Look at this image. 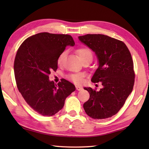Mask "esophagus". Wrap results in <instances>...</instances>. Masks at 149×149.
Wrapping results in <instances>:
<instances>
[{"label": "esophagus", "instance_id": "34e87169", "mask_svg": "<svg viewBox=\"0 0 149 149\" xmlns=\"http://www.w3.org/2000/svg\"><path fill=\"white\" fill-rule=\"evenodd\" d=\"M75 88H76V90L77 91H81V90H83V88H82L80 86H75Z\"/></svg>", "mask_w": 149, "mask_h": 149}]
</instances>
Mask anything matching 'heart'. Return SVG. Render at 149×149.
Masks as SVG:
<instances>
[{
  "label": "heart",
  "instance_id": "heart-1",
  "mask_svg": "<svg viewBox=\"0 0 149 149\" xmlns=\"http://www.w3.org/2000/svg\"><path fill=\"white\" fill-rule=\"evenodd\" d=\"M77 54L81 61H83V59L86 58H93V54L91 52V50L88 48H81L77 50ZM66 51L63 52L61 54H60L58 58V64L61 63L63 58H65L66 56ZM70 79L75 83H80L82 81V77H83V75L81 74H75L70 75Z\"/></svg>",
  "mask_w": 149,
  "mask_h": 149
}]
</instances>
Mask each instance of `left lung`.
<instances>
[{
	"label": "left lung",
	"instance_id": "8db88e82",
	"mask_svg": "<svg viewBox=\"0 0 149 149\" xmlns=\"http://www.w3.org/2000/svg\"><path fill=\"white\" fill-rule=\"evenodd\" d=\"M78 38L98 60L91 82L102 85L98 91L84 88L90 93L84 109L94 119L110 118L123 107L133 88L135 75L131 53L124 43L104 34H86Z\"/></svg>",
	"mask_w": 149,
	"mask_h": 149
}]
</instances>
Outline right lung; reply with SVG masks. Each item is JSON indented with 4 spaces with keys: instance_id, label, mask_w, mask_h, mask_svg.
Returning a JSON list of instances; mask_svg holds the SVG:
<instances>
[{
    "instance_id": "right-lung-1",
    "label": "right lung",
    "mask_w": 149,
    "mask_h": 149,
    "mask_svg": "<svg viewBox=\"0 0 149 149\" xmlns=\"http://www.w3.org/2000/svg\"><path fill=\"white\" fill-rule=\"evenodd\" d=\"M74 45L70 35L40 33L28 38L19 47L14 63L17 88L28 105L40 115H55L75 90L70 82L62 79L56 84L49 77L58 68L59 56L67 46Z\"/></svg>"
}]
</instances>
